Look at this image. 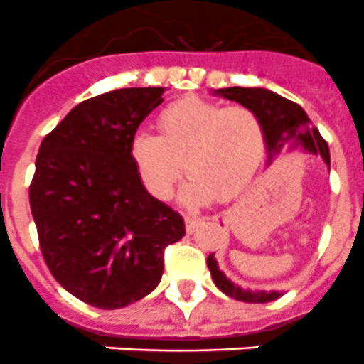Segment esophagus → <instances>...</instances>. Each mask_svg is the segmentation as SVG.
Masks as SVG:
<instances>
[{"label": "esophagus", "instance_id": "esophagus-1", "mask_svg": "<svg viewBox=\"0 0 364 364\" xmlns=\"http://www.w3.org/2000/svg\"><path fill=\"white\" fill-rule=\"evenodd\" d=\"M204 222V217H195V215H186V230L188 233H193Z\"/></svg>", "mask_w": 364, "mask_h": 364}]
</instances>
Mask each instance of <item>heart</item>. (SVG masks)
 Instances as JSON below:
<instances>
[{"label":"heart","instance_id":"1","mask_svg":"<svg viewBox=\"0 0 364 364\" xmlns=\"http://www.w3.org/2000/svg\"><path fill=\"white\" fill-rule=\"evenodd\" d=\"M160 134L138 131L129 156L144 188L156 200H169L180 176L186 204L230 197L252 178L264 153V127L246 105L224 107L198 96L167 105L159 114Z\"/></svg>","mask_w":364,"mask_h":364}]
</instances>
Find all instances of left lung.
<instances>
[{"label":"left lung","instance_id":"8db88e82","mask_svg":"<svg viewBox=\"0 0 364 364\" xmlns=\"http://www.w3.org/2000/svg\"><path fill=\"white\" fill-rule=\"evenodd\" d=\"M215 96L233 100L237 104L246 105L253 109L259 114L262 127H264V144L268 151V160L266 164H272L275 156L284 149H304L306 153L319 154L328 167H330V149L324 138L317 131L315 125L304 112L301 105H297L291 100L277 95V92L262 89V87H228V89H217L213 91ZM208 268L211 272L213 282L217 284L222 294L228 297L237 299L242 302H269L275 301L282 295V291H253L244 290L224 275V272L218 269V262L215 259V253L208 257Z\"/></svg>","mask_w":364,"mask_h":364}]
</instances>
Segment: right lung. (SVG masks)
Here are the masks:
<instances>
[{"mask_svg":"<svg viewBox=\"0 0 364 364\" xmlns=\"http://www.w3.org/2000/svg\"><path fill=\"white\" fill-rule=\"evenodd\" d=\"M164 87L117 89L78 104L43 138L28 198L41 253L69 294L102 310L159 286L184 218L144 188L129 156Z\"/></svg>","mask_w":364,"mask_h":364,"instance_id":"right-lung-1","label":"right lung"}]
</instances>
